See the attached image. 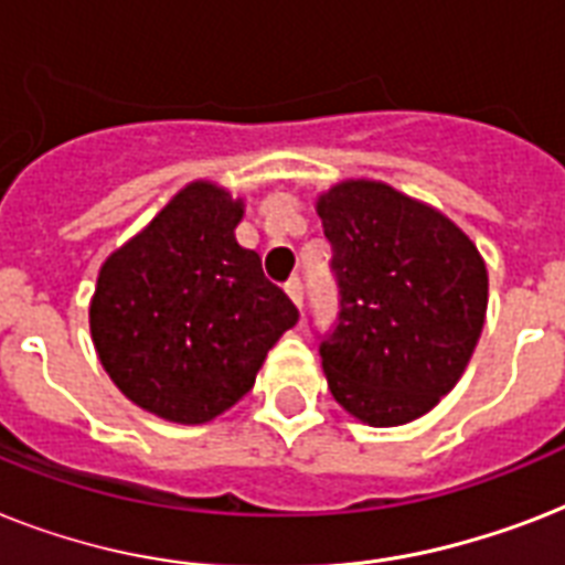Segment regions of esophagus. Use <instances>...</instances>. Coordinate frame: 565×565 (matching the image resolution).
I'll return each mask as SVG.
<instances>
[{
	"label": "esophagus",
	"instance_id": "1",
	"mask_svg": "<svg viewBox=\"0 0 565 565\" xmlns=\"http://www.w3.org/2000/svg\"><path fill=\"white\" fill-rule=\"evenodd\" d=\"M284 290H287V296L292 299V305H296V308H301V301H305V287H301L299 278H290V281L284 284Z\"/></svg>",
	"mask_w": 565,
	"mask_h": 565
}]
</instances>
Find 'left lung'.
<instances>
[{"label":"left lung","instance_id":"left-lung-1","mask_svg":"<svg viewBox=\"0 0 565 565\" xmlns=\"http://www.w3.org/2000/svg\"><path fill=\"white\" fill-rule=\"evenodd\" d=\"M317 213L343 308L319 345L328 390L372 428L419 419L455 390L481 340V252L446 213L384 181H340L319 193Z\"/></svg>","mask_w":565,"mask_h":565}]
</instances>
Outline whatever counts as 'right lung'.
Here are the masks:
<instances>
[{"label": "right lung", "instance_id": "add662e5", "mask_svg": "<svg viewBox=\"0 0 565 565\" xmlns=\"http://www.w3.org/2000/svg\"><path fill=\"white\" fill-rule=\"evenodd\" d=\"M246 204L190 181L140 234L110 252L90 299L102 366L137 407L204 425L255 386L299 310L266 281L234 228Z\"/></svg>", "mask_w": 565, "mask_h": 565}]
</instances>
